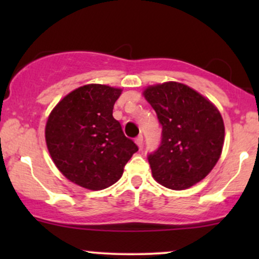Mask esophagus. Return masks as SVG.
Returning a JSON list of instances; mask_svg holds the SVG:
<instances>
[{
    "mask_svg": "<svg viewBox=\"0 0 259 259\" xmlns=\"http://www.w3.org/2000/svg\"><path fill=\"white\" fill-rule=\"evenodd\" d=\"M135 142H136V145H138V146H139L140 148H141V147H142V145H144V136H142V135H139L138 138H136Z\"/></svg>",
    "mask_w": 259,
    "mask_h": 259,
    "instance_id": "1",
    "label": "esophagus"
}]
</instances>
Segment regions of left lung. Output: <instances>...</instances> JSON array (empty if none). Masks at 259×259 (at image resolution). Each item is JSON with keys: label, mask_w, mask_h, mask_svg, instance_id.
<instances>
[{"label": "left lung", "mask_w": 259, "mask_h": 259, "mask_svg": "<svg viewBox=\"0 0 259 259\" xmlns=\"http://www.w3.org/2000/svg\"><path fill=\"white\" fill-rule=\"evenodd\" d=\"M162 125L158 148L148 154L153 178L171 190H185L214 168L224 144V123L217 107L180 82L144 91Z\"/></svg>", "instance_id": "1"}]
</instances>
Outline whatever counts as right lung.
I'll use <instances>...</instances> for the list:
<instances>
[{
    "label": "right lung",
    "mask_w": 259,
    "mask_h": 259,
    "mask_svg": "<svg viewBox=\"0 0 259 259\" xmlns=\"http://www.w3.org/2000/svg\"><path fill=\"white\" fill-rule=\"evenodd\" d=\"M120 89L89 84L59 101L47 120L49 152L61 173L76 185L103 190L117 183L139 150L113 118Z\"/></svg>",
    "instance_id": "obj_1"
}]
</instances>
